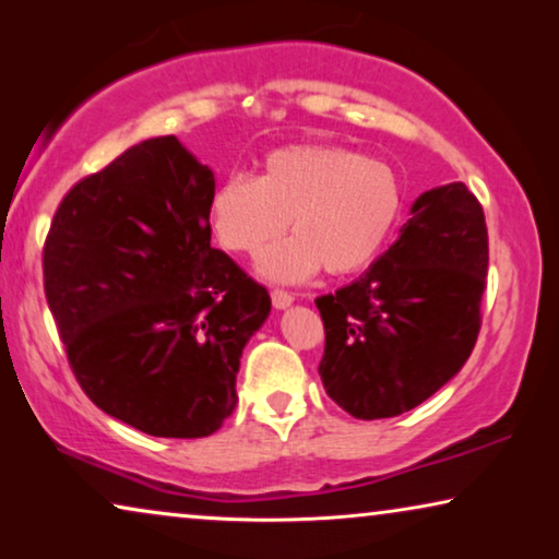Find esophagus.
I'll return each mask as SVG.
<instances>
[{
	"label": "esophagus",
	"instance_id": "obj_1",
	"mask_svg": "<svg viewBox=\"0 0 559 559\" xmlns=\"http://www.w3.org/2000/svg\"><path fill=\"white\" fill-rule=\"evenodd\" d=\"M295 302V297L289 295V293H285V289H272V305L277 310H285V308H289V305Z\"/></svg>",
	"mask_w": 559,
	"mask_h": 559
}]
</instances>
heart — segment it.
Returning <instances> with one entry per match:
<instances>
[{
  "mask_svg": "<svg viewBox=\"0 0 559 559\" xmlns=\"http://www.w3.org/2000/svg\"><path fill=\"white\" fill-rule=\"evenodd\" d=\"M402 182L392 167L328 144H289L262 159L259 178L231 175L211 195L216 239L236 254L264 251L257 270L272 282H305L320 266L354 274L381 254L400 224Z\"/></svg>",
  "mask_w": 559,
  "mask_h": 559,
  "instance_id": "heart-1",
  "label": "heart"
}]
</instances>
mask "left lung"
Segmentation results:
<instances>
[{"label":"left lung","mask_w":559,"mask_h":559,"mask_svg":"<svg viewBox=\"0 0 559 559\" xmlns=\"http://www.w3.org/2000/svg\"><path fill=\"white\" fill-rule=\"evenodd\" d=\"M400 236L350 285L318 297L331 400L356 419L415 409L468 361L480 331L488 234L463 182L427 190Z\"/></svg>","instance_id":"8db88e82"}]
</instances>
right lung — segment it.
<instances>
[{"label":"right lung","instance_id":"obj_1","mask_svg":"<svg viewBox=\"0 0 559 559\" xmlns=\"http://www.w3.org/2000/svg\"><path fill=\"white\" fill-rule=\"evenodd\" d=\"M213 190L178 136L144 140L68 190L45 241V297L81 389L155 438L224 425L241 350L272 310L211 247Z\"/></svg>","mask_w":559,"mask_h":559}]
</instances>
